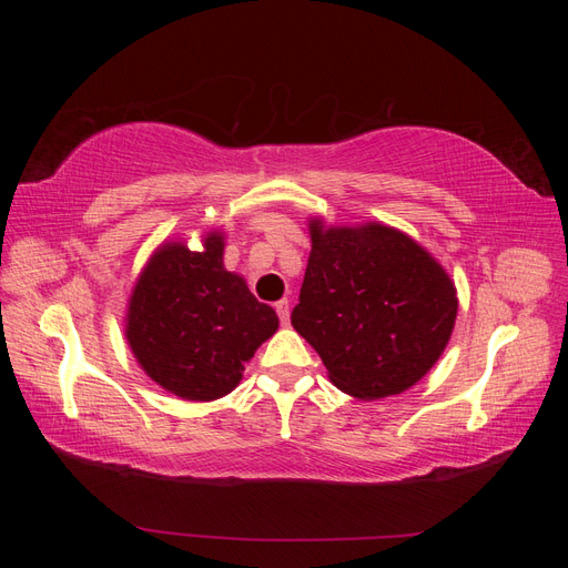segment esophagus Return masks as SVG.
I'll use <instances>...</instances> for the list:
<instances>
[{"label":"esophagus","instance_id":"obj_1","mask_svg":"<svg viewBox=\"0 0 568 568\" xmlns=\"http://www.w3.org/2000/svg\"><path fill=\"white\" fill-rule=\"evenodd\" d=\"M274 311H277L282 326H288V303H286V301H280L277 305H274Z\"/></svg>","mask_w":568,"mask_h":568}]
</instances>
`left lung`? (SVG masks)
Wrapping results in <instances>:
<instances>
[{"label": "left lung", "instance_id": "1", "mask_svg": "<svg viewBox=\"0 0 568 568\" xmlns=\"http://www.w3.org/2000/svg\"><path fill=\"white\" fill-rule=\"evenodd\" d=\"M294 329L343 393L379 400L415 386L448 346L457 291L436 257L405 232L311 220Z\"/></svg>", "mask_w": 568, "mask_h": 568}]
</instances>
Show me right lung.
Here are the masks:
<instances>
[{
	"label": "right lung",
	"instance_id": "obj_1",
	"mask_svg": "<svg viewBox=\"0 0 568 568\" xmlns=\"http://www.w3.org/2000/svg\"><path fill=\"white\" fill-rule=\"evenodd\" d=\"M225 234L209 232L203 248L161 244L136 277L125 338L140 367L182 400L209 403L242 382L244 365L280 326L244 277L225 270Z\"/></svg>",
	"mask_w": 568,
	"mask_h": 568
}]
</instances>
